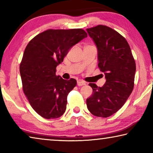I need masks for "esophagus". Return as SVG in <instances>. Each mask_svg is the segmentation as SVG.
I'll return each mask as SVG.
<instances>
[{
    "label": "esophagus",
    "mask_w": 153,
    "mask_h": 153,
    "mask_svg": "<svg viewBox=\"0 0 153 153\" xmlns=\"http://www.w3.org/2000/svg\"><path fill=\"white\" fill-rule=\"evenodd\" d=\"M77 86H84V85H86V83L82 81V80H78V81L77 82Z\"/></svg>",
    "instance_id": "obj_1"
}]
</instances>
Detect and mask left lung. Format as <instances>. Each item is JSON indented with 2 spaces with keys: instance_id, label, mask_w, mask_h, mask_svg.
Wrapping results in <instances>:
<instances>
[{
  "instance_id": "1",
  "label": "left lung",
  "mask_w": 153,
  "mask_h": 153,
  "mask_svg": "<svg viewBox=\"0 0 153 153\" xmlns=\"http://www.w3.org/2000/svg\"><path fill=\"white\" fill-rule=\"evenodd\" d=\"M86 31L98 51V66L105 76L102 87L90 83L92 94L86 99L88 109L97 117H108L125 104L134 88L136 63L130 47L112 28L98 25Z\"/></svg>"
}]
</instances>
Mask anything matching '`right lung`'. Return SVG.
I'll use <instances>...</instances> for the list:
<instances>
[{"mask_svg":"<svg viewBox=\"0 0 153 153\" xmlns=\"http://www.w3.org/2000/svg\"><path fill=\"white\" fill-rule=\"evenodd\" d=\"M86 37L82 29L48 30L36 36L25 48L19 67L23 90L42 117L56 119L65 111L67 95L77 81L56 76V67L71 47Z\"/></svg>","mask_w":153,"mask_h":153,"instance_id":"1","label":"right lung"}]
</instances>
